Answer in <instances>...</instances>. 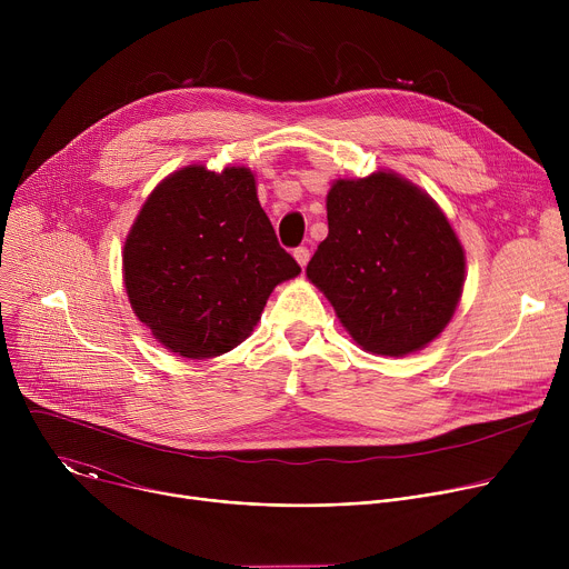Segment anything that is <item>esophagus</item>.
Instances as JSON below:
<instances>
[{
    "mask_svg": "<svg viewBox=\"0 0 569 569\" xmlns=\"http://www.w3.org/2000/svg\"><path fill=\"white\" fill-rule=\"evenodd\" d=\"M292 254H295L297 263H299L301 268H306V263H308V259H310V250L301 246V248H295V252H292Z\"/></svg>",
    "mask_w": 569,
    "mask_h": 569,
    "instance_id": "1",
    "label": "esophagus"
}]
</instances>
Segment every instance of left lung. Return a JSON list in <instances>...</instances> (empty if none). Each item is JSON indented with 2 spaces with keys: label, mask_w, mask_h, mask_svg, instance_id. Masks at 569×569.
I'll list each match as a JSON object with an SVG mask.
<instances>
[{
  "label": "left lung",
  "mask_w": 569,
  "mask_h": 569,
  "mask_svg": "<svg viewBox=\"0 0 569 569\" xmlns=\"http://www.w3.org/2000/svg\"><path fill=\"white\" fill-rule=\"evenodd\" d=\"M329 236L306 274L329 297L351 338L378 356L432 342L463 288V250L441 209L393 173L338 180Z\"/></svg>",
  "instance_id": "8db88e82"
}]
</instances>
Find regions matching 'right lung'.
<instances>
[{"mask_svg": "<svg viewBox=\"0 0 569 569\" xmlns=\"http://www.w3.org/2000/svg\"><path fill=\"white\" fill-rule=\"evenodd\" d=\"M301 272L279 246L248 169L189 167L161 182L123 248V279L152 336L191 360L250 336L277 283Z\"/></svg>", "mask_w": 569, "mask_h": 569, "instance_id": "obj_1", "label": "right lung"}]
</instances>
